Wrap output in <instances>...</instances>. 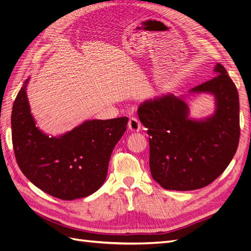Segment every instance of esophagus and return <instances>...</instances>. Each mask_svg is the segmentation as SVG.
<instances>
[{"mask_svg":"<svg viewBox=\"0 0 251 251\" xmlns=\"http://www.w3.org/2000/svg\"><path fill=\"white\" fill-rule=\"evenodd\" d=\"M140 127L141 124L139 123V120L137 118H130V120H128V128H130L132 132H138L140 130Z\"/></svg>","mask_w":251,"mask_h":251,"instance_id":"1","label":"esophagus"}]
</instances>
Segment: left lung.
I'll list each match as a JSON object with an SVG mask.
<instances>
[{
	"mask_svg": "<svg viewBox=\"0 0 251 251\" xmlns=\"http://www.w3.org/2000/svg\"><path fill=\"white\" fill-rule=\"evenodd\" d=\"M215 76L191 90L215 95L217 109L204 120L188 117L184 97L143 101L138 117L150 135L151 177L165 189L194 191L215 181L230 163L240 140L237 87L221 64Z\"/></svg>",
	"mask_w": 251,
	"mask_h": 251,
	"instance_id": "8db88e82",
	"label": "left lung"
}]
</instances>
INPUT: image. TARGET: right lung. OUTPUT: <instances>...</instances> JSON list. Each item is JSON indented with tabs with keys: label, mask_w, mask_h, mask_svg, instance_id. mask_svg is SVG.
Segmentation results:
<instances>
[{
	"label": "right lung",
	"mask_w": 251,
	"mask_h": 251,
	"mask_svg": "<svg viewBox=\"0 0 251 251\" xmlns=\"http://www.w3.org/2000/svg\"><path fill=\"white\" fill-rule=\"evenodd\" d=\"M26 79L13 102L12 144L17 162L32 183L55 198L74 200L95 193L107 178L114 147L126 130L127 117L87 120L59 137L35 126Z\"/></svg>",
	"instance_id": "obj_1"
}]
</instances>
